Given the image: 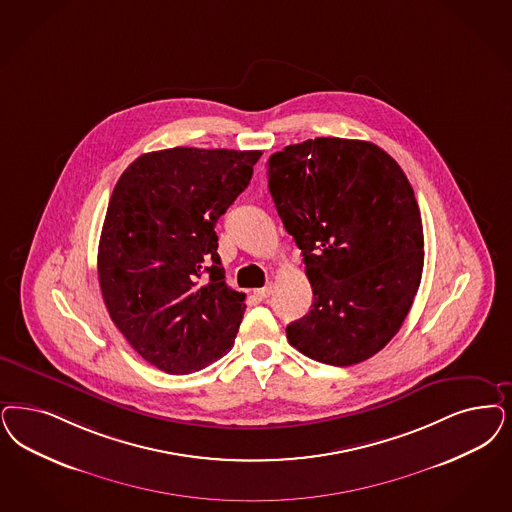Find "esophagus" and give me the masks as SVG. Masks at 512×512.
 Listing matches in <instances>:
<instances>
[{
	"mask_svg": "<svg viewBox=\"0 0 512 512\" xmlns=\"http://www.w3.org/2000/svg\"><path fill=\"white\" fill-rule=\"evenodd\" d=\"M272 295V285H266V287H261V289H255V297L257 299L265 300L268 299Z\"/></svg>",
	"mask_w": 512,
	"mask_h": 512,
	"instance_id": "obj_1",
	"label": "esophagus"
}]
</instances>
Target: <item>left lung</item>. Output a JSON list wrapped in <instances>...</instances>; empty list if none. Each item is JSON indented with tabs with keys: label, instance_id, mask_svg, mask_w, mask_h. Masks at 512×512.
Wrapping results in <instances>:
<instances>
[{
	"label": "left lung",
	"instance_id": "1",
	"mask_svg": "<svg viewBox=\"0 0 512 512\" xmlns=\"http://www.w3.org/2000/svg\"><path fill=\"white\" fill-rule=\"evenodd\" d=\"M266 177L314 293L285 329L289 344L335 367L369 359L397 335L422 280V217L405 172L371 141L316 138L274 153Z\"/></svg>",
	"mask_w": 512,
	"mask_h": 512
}]
</instances>
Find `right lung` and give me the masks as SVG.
Segmentation results:
<instances>
[{
    "mask_svg": "<svg viewBox=\"0 0 512 512\" xmlns=\"http://www.w3.org/2000/svg\"><path fill=\"white\" fill-rule=\"evenodd\" d=\"M261 155L153 151L113 189L98 246L102 297L128 344L160 371H200L234 346L246 295L225 283L215 223Z\"/></svg>",
    "mask_w": 512,
    "mask_h": 512,
    "instance_id": "obj_1",
    "label": "right lung"
}]
</instances>
